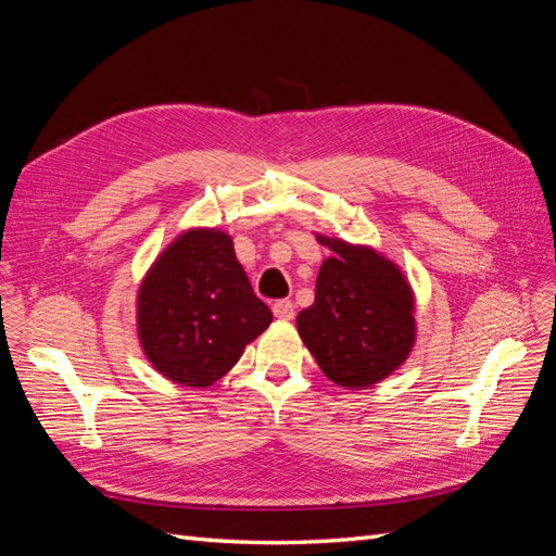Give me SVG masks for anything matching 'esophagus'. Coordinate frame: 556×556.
Wrapping results in <instances>:
<instances>
[{"label":"esophagus","mask_w":556,"mask_h":556,"mask_svg":"<svg viewBox=\"0 0 556 556\" xmlns=\"http://www.w3.org/2000/svg\"><path fill=\"white\" fill-rule=\"evenodd\" d=\"M274 315L278 319H292L294 317V304H292V301H288V299L276 301V304H274Z\"/></svg>","instance_id":"obj_1"}]
</instances>
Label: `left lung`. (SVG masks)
Listing matches in <instances>:
<instances>
[{"mask_svg":"<svg viewBox=\"0 0 556 556\" xmlns=\"http://www.w3.org/2000/svg\"><path fill=\"white\" fill-rule=\"evenodd\" d=\"M317 241L333 257L319 266L313 306L296 315L299 336L329 380L371 387L406 362L415 343L410 285L371 248Z\"/></svg>","mask_w":556,"mask_h":556,"instance_id":"left-lung-1","label":"left lung"}]
</instances>
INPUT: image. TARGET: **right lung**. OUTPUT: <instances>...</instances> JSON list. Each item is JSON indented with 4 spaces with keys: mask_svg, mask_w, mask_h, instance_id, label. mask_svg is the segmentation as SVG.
<instances>
[{
    "mask_svg": "<svg viewBox=\"0 0 556 556\" xmlns=\"http://www.w3.org/2000/svg\"><path fill=\"white\" fill-rule=\"evenodd\" d=\"M225 231L190 229L166 248L139 290V339L157 371L208 387L271 325Z\"/></svg>",
    "mask_w": 556,
    "mask_h": 556,
    "instance_id": "obj_1",
    "label": "right lung"
}]
</instances>
